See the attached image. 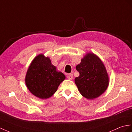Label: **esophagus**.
I'll list each match as a JSON object with an SVG mask.
<instances>
[{
  "instance_id": "esophagus-1",
  "label": "esophagus",
  "mask_w": 132,
  "mask_h": 132,
  "mask_svg": "<svg viewBox=\"0 0 132 132\" xmlns=\"http://www.w3.org/2000/svg\"><path fill=\"white\" fill-rule=\"evenodd\" d=\"M67 77L68 79L72 80L73 78V75H72V74H68V75H67Z\"/></svg>"
}]
</instances>
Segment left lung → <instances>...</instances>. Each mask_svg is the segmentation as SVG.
Here are the masks:
<instances>
[{
	"label": "left lung",
	"mask_w": 132,
	"mask_h": 132,
	"mask_svg": "<svg viewBox=\"0 0 132 132\" xmlns=\"http://www.w3.org/2000/svg\"><path fill=\"white\" fill-rule=\"evenodd\" d=\"M76 69L79 76L75 78V83L83 97L94 99L106 90L109 83L108 73L104 64L95 54H87Z\"/></svg>",
	"instance_id": "8db88e82"
}]
</instances>
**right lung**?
Masks as SVG:
<instances>
[{"label":"right lung","instance_id":"1","mask_svg":"<svg viewBox=\"0 0 132 132\" xmlns=\"http://www.w3.org/2000/svg\"><path fill=\"white\" fill-rule=\"evenodd\" d=\"M65 78L56 67L51 64L49 57L39 54L31 62L27 70L25 83L28 90L34 96L41 99L52 96L58 86Z\"/></svg>","mask_w":132,"mask_h":132}]
</instances>
